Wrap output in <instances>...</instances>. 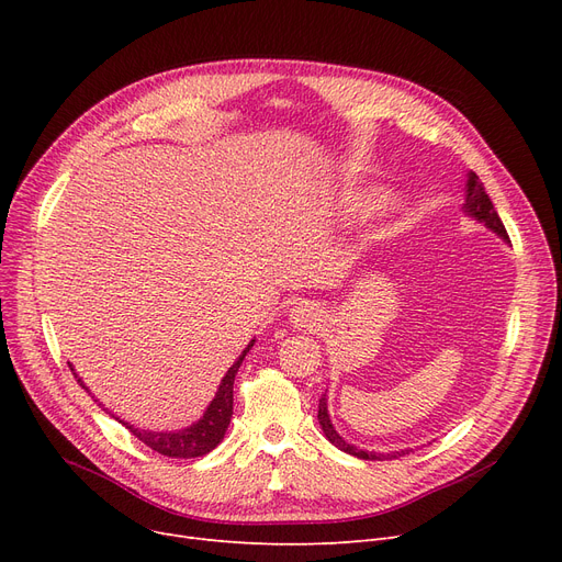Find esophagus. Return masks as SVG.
<instances>
[{"mask_svg":"<svg viewBox=\"0 0 562 562\" xmlns=\"http://www.w3.org/2000/svg\"><path fill=\"white\" fill-rule=\"evenodd\" d=\"M289 323L296 330H316V328H321V323H323V312L318 310V305H314L310 301H303L291 310Z\"/></svg>","mask_w":562,"mask_h":562,"instance_id":"34e87169","label":"esophagus"}]
</instances>
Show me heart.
<instances>
[{"mask_svg": "<svg viewBox=\"0 0 562 562\" xmlns=\"http://www.w3.org/2000/svg\"><path fill=\"white\" fill-rule=\"evenodd\" d=\"M382 193L378 189H367V191H352L346 193L341 200V214L348 218H362L369 216L375 206L380 204Z\"/></svg>", "mask_w": 562, "mask_h": 562, "instance_id": "heart-1", "label": "heart"}]
</instances>
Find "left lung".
<instances>
[{
    "mask_svg": "<svg viewBox=\"0 0 562 562\" xmlns=\"http://www.w3.org/2000/svg\"><path fill=\"white\" fill-rule=\"evenodd\" d=\"M462 212L464 216L474 218L479 223H483L487 229H492L496 236H501L508 244V232L504 227V223H501L494 204L490 200V195L485 193L479 175L476 172H467V193H464V204H462ZM318 424H321V430L323 435L328 437L330 445H335L339 451L348 453V456H356V458H362V460H392V458H398V456H405L407 451H390V453H375V451H367V449H360L356 445H350V441H346L333 426L330 422V412H328V398L326 394H323L318 398Z\"/></svg>",
    "mask_w": 562,
    "mask_h": 562,
    "instance_id": "1",
    "label": "left lung"
}]
</instances>
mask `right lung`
Returning <instances> with one entry per match:
<instances>
[{
	"label": "right lung",
	"mask_w": 562,
	"mask_h": 562,
	"mask_svg": "<svg viewBox=\"0 0 562 562\" xmlns=\"http://www.w3.org/2000/svg\"><path fill=\"white\" fill-rule=\"evenodd\" d=\"M252 346H255V339H250V344L241 350V356L236 358L234 364L227 369V373L221 380L216 396L212 398L210 405H206L204 415L195 424H191V426H187L182 430H166V432L161 430L159 432V430L136 428V426H132V424H127L123 419H117L115 415L113 417L121 422L123 426H127L130 432H134L145 447H150L153 451H157L161 456L184 458V460L187 458H202V456H206V453L214 451L221 445L225 432H227V426H229V419H232V403H234V396H232L234 375H236V371H239L244 358L248 356V350ZM70 369H72V364H70ZM72 373H75V369H72ZM75 378H77V382L86 392H91V390L83 385V380L77 373H75Z\"/></svg>",
	"instance_id": "right-lung-1"
}]
</instances>
